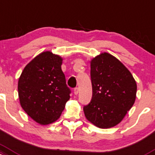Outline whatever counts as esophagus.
Wrapping results in <instances>:
<instances>
[{
  "instance_id": "esophagus-1",
  "label": "esophagus",
  "mask_w": 155,
  "mask_h": 155,
  "mask_svg": "<svg viewBox=\"0 0 155 155\" xmlns=\"http://www.w3.org/2000/svg\"><path fill=\"white\" fill-rule=\"evenodd\" d=\"M74 94H75V95H77L78 93H79V88H78V87L74 88Z\"/></svg>"
}]
</instances>
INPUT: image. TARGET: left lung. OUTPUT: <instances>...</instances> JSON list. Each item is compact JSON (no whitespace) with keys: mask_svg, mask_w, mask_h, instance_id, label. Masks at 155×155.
Returning <instances> with one entry per match:
<instances>
[{"mask_svg":"<svg viewBox=\"0 0 155 155\" xmlns=\"http://www.w3.org/2000/svg\"><path fill=\"white\" fill-rule=\"evenodd\" d=\"M91 78L93 96L83 107L85 117L99 128L115 127L135 103V79L129 70L108 53L92 59Z\"/></svg>","mask_w":155,"mask_h":155,"instance_id":"obj_1","label":"left lung"}]
</instances>
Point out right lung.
I'll return each mask as SVG.
<instances>
[{"label": "right lung", "instance_id": "1", "mask_svg": "<svg viewBox=\"0 0 155 155\" xmlns=\"http://www.w3.org/2000/svg\"><path fill=\"white\" fill-rule=\"evenodd\" d=\"M62 59L50 51L42 52L27 64L18 81L22 108L40 124H48L59 118L70 99L61 65Z\"/></svg>", "mask_w": 155, "mask_h": 155}]
</instances>
